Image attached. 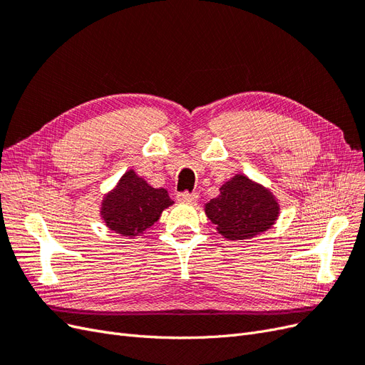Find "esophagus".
I'll use <instances>...</instances> for the list:
<instances>
[{
  "instance_id": "obj_1",
  "label": "esophagus",
  "mask_w": 365,
  "mask_h": 365,
  "mask_svg": "<svg viewBox=\"0 0 365 365\" xmlns=\"http://www.w3.org/2000/svg\"><path fill=\"white\" fill-rule=\"evenodd\" d=\"M176 200L180 202H196L197 201V193H189V192H181L176 195Z\"/></svg>"
}]
</instances>
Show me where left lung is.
I'll return each instance as SVG.
<instances>
[{"label": "left lung", "mask_w": 365, "mask_h": 365, "mask_svg": "<svg viewBox=\"0 0 365 365\" xmlns=\"http://www.w3.org/2000/svg\"><path fill=\"white\" fill-rule=\"evenodd\" d=\"M208 219L230 240H245L268 230L279 215L272 195L244 175L220 187V195L205 205Z\"/></svg>", "instance_id": "8db88e82"}]
</instances>
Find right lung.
Segmentation results:
<instances>
[{
  "label": "right lung",
  "mask_w": 365,
  "mask_h": 365,
  "mask_svg": "<svg viewBox=\"0 0 365 365\" xmlns=\"http://www.w3.org/2000/svg\"><path fill=\"white\" fill-rule=\"evenodd\" d=\"M168 190L153 189L134 170L126 172L102 205L106 225L123 236H138L160 219L164 208L172 205Z\"/></svg>",
  "instance_id": "right-lung-1"
}]
</instances>
